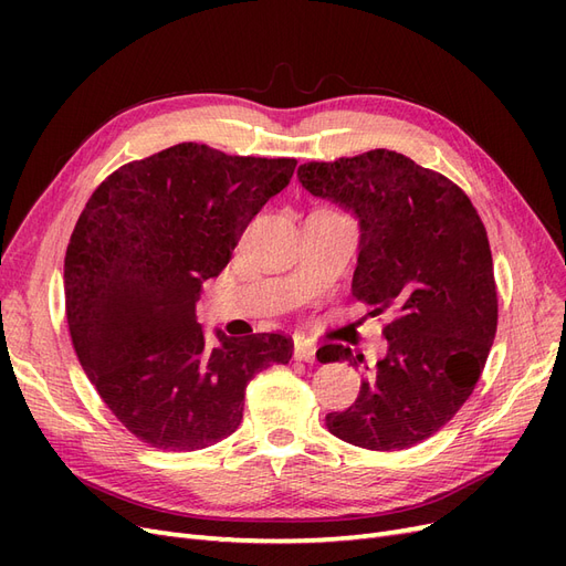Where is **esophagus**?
Segmentation results:
<instances>
[{
	"label": "esophagus",
	"mask_w": 566,
	"mask_h": 566,
	"mask_svg": "<svg viewBox=\"0 0 566 566\" xmlns=\"http://www.w3.org/2000/svg\"><path fill=\"white\" fill-rule=\"evenodd\" d=\"M293 356H295V361L314 364V361H316V347H314V345H306V342H297Z\"/></svg>",
	"instance_id": "obj_1"
}]
</instances>
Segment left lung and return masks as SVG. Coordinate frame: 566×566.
Here are the masks:
<instances>
[{"mask_svg": "<svg viewBox=\"0 0 566 566\" xmlns=\"http://www.w3.org/2000/svg\"><path fill=\"white\" fill-rule=\"evenodd\" d=\"M312 196L352 210L361 227L352 295L385 325L387 356L366 368L356 401L325 416L331 434L368 451H401L447 424L484 370L499 325L493 260L474 205L451 179L397 150L304 163ZM318 361L364 356L325 345Z\"/></svg>", "mask_w": 566, "mask_h": 566, "instance_id": "obj_1", "label": "left lung"}]
</instances>
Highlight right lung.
Here are the masks:
<instances>
[{"label":"right lung","mask_w":566,"mask_h":566,"mask_svg":"<svg viewBox=\"0 0 566 566\" xmlns=\"http://www.w3.org/2000/svg\"><path fill=\"white\" fill-rule=\"evenodd\" d=\"M295 158L177 144L127 163L92 193L65 250V316L98 397L153 449L198 451L243 420L245 387L287 364L293 337L205 339L202 283L293 179Z\"/></svg>","instance_id":"obj_1"}]
</instances>
